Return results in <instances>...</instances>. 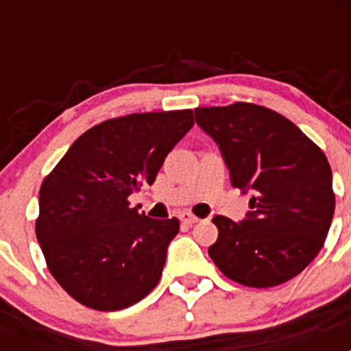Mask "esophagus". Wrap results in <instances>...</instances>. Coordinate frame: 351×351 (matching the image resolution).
<instances>
[{"label": "esophagus", "instance_id": "esophagus-1", "mask_svg": "<svg viewBox=\"0 0 351 351\" xmlns=\"http://www.w3.org/2000/svg\"><path fill=\"white\" fill-rule=\"evenodd\" d=\"M179 219H181L184 225H195V223H198L197 216H193V214L190 213H181L179 214Z\"/></svg>", "mask_w": 351, "mask_h": 351}]
</instances>
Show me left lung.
<instances>
[{"label": "left lung", "mask_w": 351, "mask_h": 351, "mask_svg": "<svg viewBox=\"0 0 351 351\" xmlns=\"http://www.w3.org/2000/svg\"><path fill=\"white\" fill-rule=\"evenodd\" d=\"M197 125L219 145L232 186L253 191L247 218L216 216V267L239 285L287 283L320 253L336 207L327 156L290 119L247 101L197 107Z\"/></svg>", "instance_id": "1"}]
</instances>
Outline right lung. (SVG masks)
<instances>
[{
  "instance_id": "right-lung-1",
  "label": "right lung",
  "mask_w": 351,
  "mask_h": 351,
  "mask_svg": "<svg viewBox=\"0 0 351 351\" xmlns=\"http://www.w3.org/2000/svg\"><path fill=\"white\" fill-rule=\"evenodd\" d=\"M193 123L191 108L107 119L43 179L36 239L54 280L86 308L125 309L160 281L179 219L147 218L128 197L153 184Z\"/></svg>"
}]
</instances>
